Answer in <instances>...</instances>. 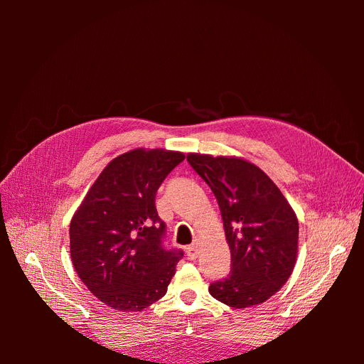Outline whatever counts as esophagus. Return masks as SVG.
<instances>
[{
    "mask_svg": "<svg viewBox=\"0 0 364 364\" xmlns=\"http://www.w3.org/2000/svg\"><path fill=\"white\" fill-rule=\"evenodd\" d=\"M185 252H186V255H188V258H191V259H194L197 255H199V249H197V246H194V245L186 247Z\"/></svg>",
    "mask_w": 364,
    "mask_h": 364,
    "instance_id": "1",
    "label": "esophagus"
}]
</instances>
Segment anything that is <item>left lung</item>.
I'll return each instance as SVG.
<instances>
[{"label":"left lung","mask_w":364,"mask_h":364,"mask_svg":"<svg viewBox=\"0 0 364 364\" xmlns=\"http://www.w3.org/2000/svg\"><path fill=\"white\" fill-rule=\"evenodd\" d=\"M186 161L214 193L230 249V272L209 285V293L234 308L267 301L296 262L299 223L291 206L269 176L245 159L190 153Z\"/></svg>","instance_id":"left-lung-1"}]
</instances>
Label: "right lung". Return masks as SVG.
Wrapping results in <instances>:
<instances>
[{"mask_svg": "<svg viewBox=\"0 0 364 364\" xmlns=\"http://www.w3.org/2000/svg\"><path fill=\"white\" fill-rule=\"evenodd\" d=\"M183 153L136 149L119 155L87 191L70 225L74 269L90 291L121 311L167 293L179 249H167L156 193Z\"/></svg>", "mask_w": 364, "mask_h": 364, "instance_id": "add662e5", "label": "right lung"}]
</instances>
